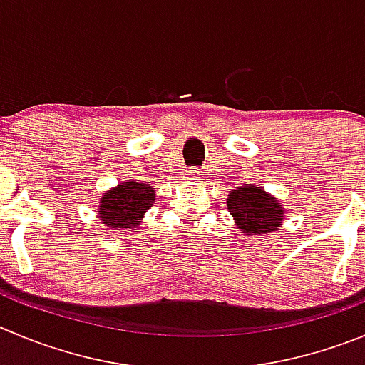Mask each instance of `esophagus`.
Here are the masks:
<instances>
[{
  "instance_id": "obj_1",
  "label": "esophagus",
  "mask_w": 365,
  "mask_h": 365,
  "mask_svg": "<svg viewBox=\"0 0 365 365\" xmlns=\"http://www.w3.org/2000/svg\"><path fill=\"white\" fill-rule=\"evenodd\" d=\"M183 178L189 180V182H198V180H200V171H194V169H192V171H187Z\"/></svg>"
}]
</instances>
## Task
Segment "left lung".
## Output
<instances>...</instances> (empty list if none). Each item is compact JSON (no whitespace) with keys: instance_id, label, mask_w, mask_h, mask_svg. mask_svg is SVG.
I'll list each match as a JSON object with an SVG mask.
<instances>
[{"instance_id":"left-lung-1","label":"left lung","mask_w":365,"mask_h":365,"mask_svg":"<svg viewBox=\"0 0 365 365\" xmlns=\"http://www.w3.org/2000/svg\"><path fill=\"white\" fill-rule=\"evenodd\" d=\"M227 209L243 236H268L284 223V209L279 200L255 183L230 190Z\"/></svg>"}]
</instances>
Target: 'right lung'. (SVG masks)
Here are the masks:
<instances>
[{"instance_id": "add662e5", "label": "right lung", "mask_w": 365, "mask_h": 365, "mask_svg": "<svg viewBox=\"0 0 365 365\" xmlns=\"http://www.w3.org/2000/svg\"><path fill=\"white\" fill-rule=\"evenodd\" d=\"M156 194L149 183L140 180L118 182L117 187L106 190L98 202L97 214L101 223L110 230H135L144 223V216L153 207Z\"/></svg>"}]
</instances>
